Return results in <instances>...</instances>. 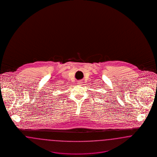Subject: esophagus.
Returning <instances> with one entry per match:
<instances>
[{"mask_svg":"<svg viewBox=\"0 0 157 157\" xmlns=\"http://www.w3.org/2000/svg\"><path fill=\"white\" fill-rule=\"evenodd\" d=\"M82 82L81 81H78V83L79 84V85H81L82 84Z\"/></svg>","mask_w":157,"mask_h":157,"instance_id":"1","label":"esophagus"}]
</instances>
